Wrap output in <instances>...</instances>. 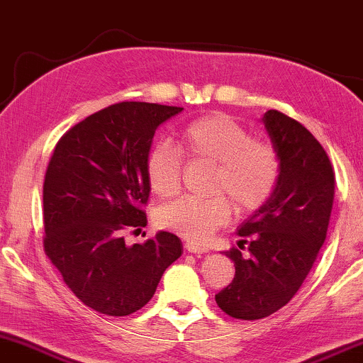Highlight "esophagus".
<instances>
[{"instance_id":"1","label":"esophagus","mask_w":363,"mask_h":363,"mask_svg":"<svg viewBox=\"0 0 363 363\" xmlns=\"http://www.w3.org/2000/svg\"><path fill=\"white\" fill-rule=\"evenodd\" d=\"M186 250H189V252H192V254H206L207 247H204V245L196 244V242H187Z\"/></svg>"}]
</instances>
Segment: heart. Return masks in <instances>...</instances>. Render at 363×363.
Returning a JSON list of instances; mask_svg holds the SVG:
<instances>
[{
    "instance_id": "obj_1",
    "label": "heart",
    "mask_w": 363,
    "mask_h": 363,
    "mask_svg": "<svg viewBox=\"0 0 363 363\" xmlns=\"http://www.w3.org/2000/svg\"><path fill=\"white\" fill-rule=\"evenodd\" d=\"M181 147L191 157L217 164L212 192L225 194L239 212L259 209L277 184L280 162L272 144L252 139L229 116H201L187 124ZM182 154L171 143H156L146 156L149 187L159 197L176 194L181 187ZM230 217L224 196L211 199L181 197L157 211V224L196 242L209 239Z\"/></svg>"
}]
</instances>
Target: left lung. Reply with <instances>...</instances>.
Instances as JSON below:
<instances>
[{
	"mask_svg": "<svg viewBox=\"0 0 363 363\" xmlns=\"http://www.w3.org/2000/svg\"><path fill=\"white\" fill-rule=\"evenodd\" d=\"M280 171L272 194L239 225V247L230 249L234 280L216 296L227 315L257 320L296 296L327 235L333 204L332 164L320 143L301 123L270 109L260 119Z\"/></svg>",
	"mask_w": 363,
	"mask_h": 363,
	"instance_id": "1",
	"label": "left lung"
}]
</instances>
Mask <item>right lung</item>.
Masks as SVG:
<instances>
[{"instance_id": "1", "label": "right lung", "mask_w": 363, "mask_h": 363, "mask_svg": "<svg viewBox=\"0 0 363 363\" xmlns=\"http://www.w3.org/2000/svg\"><path fill=\"white\" fill-rule=\"evenodd\" d=\"M182 108L118 103L91 114L56 144L43 186L45 250L84 306L123 317L151 301L182 242L159 230L128 245L125 229L147 224L146 156L156 129Z\"/></svg>"}]
</instances>
